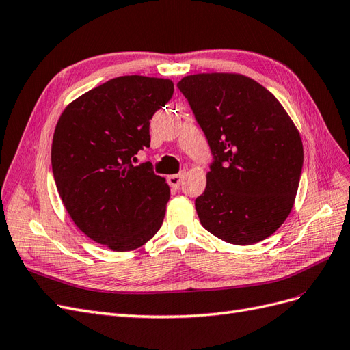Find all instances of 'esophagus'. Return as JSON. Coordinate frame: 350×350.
I'll list each match as a JSON object with an SVG mask.
<instances>
[{
    "instance_id": "1",
    "label": "esophagus",
    "mask_w": 350,
    "mask_h": 350,
    "mask_svg": "<svg viewBox=\"0 0 350 350\" xmlns=\"http://www.w3.org/2000/svg\"><path fill=\"white\" fill-rule=\"evenodd\" d=\"M183 177H185V173H178V174H172L168 176L167 180H168V185H170L173 189H178L180 185H182L183 182Z\"/></svg>"
}]
</instances>
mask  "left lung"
Segmentation results:
<instances>
[{
  "label": "left lung",
  "instance_id": "obj_1",
  "mask_svg": "<svg viewBox=\"0 0 350 350\" xmlns=\"http://www.w3.org/2000/svg\"><path fill=\"white\" fill-rule=\"evenodd\" d=\"M177 87L212 154L195 206L204 228L247 245L272 235L294 206L304 163L299 132L278 98L240 74H195Z\"/></svg>",
  "mask_w": 350,
  "mask_h": 350
}]
</instances>
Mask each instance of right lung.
Instances as JSON below:
<instances>
[{"instance_id": "obj_1", "label": "right lung", "mask_w": 350, "mask_h": 350, "mask_svg": "<svg viewBox=\"0 0 350 350\" xmlns=\"http://www.w3.org/2000/svg\"><path fill=\"white\" fill-rule=\"evenodd\" d=\"M170 80L125 75L64 110L52 141V173L70 217L115 252L141 247L161 228L170 187L152 165H133L150 148V123L170 101Z\"/></svg>"}]
</instances>
